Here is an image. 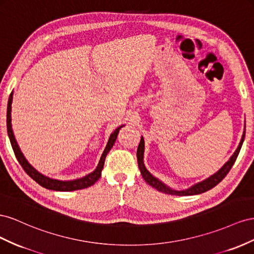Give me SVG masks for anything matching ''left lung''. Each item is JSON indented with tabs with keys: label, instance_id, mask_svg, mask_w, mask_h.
<instances>
[{
	"label": "left lung",
	"instance_id": "1",
	"mask_svg": "<svg viewBox=\"0 0 254 254\" xmlns=\"http://www.w3.org/2000/svg\"><path fill=\"white\" fill-rule=\"evenodd\" d=\"M245 139V131L244 134L242 136V140L238 144V147L236 149V151L234 152V154L230 157L229 161L224 164L222 167L217 171L216 173H214L213 176H211L209 178H207L206 180L202 181V182L195 184L193 186H191L190 188H188V190H171L170 187L166 186L163 182H161L158 179H156L155 177H153L151 175V173L147 170L146 166L143 164V152H144V140H143V137H141L140 142H139V146L138 149H137V162H138V167L139 170L141 172V176L144 179L146 182L151 185L155 190L165 192V193H169V194H176V195H191V194H199L202 192H205L209 190H212L213 187H215L217 184L223 180V178L228 175V172L230 171V169L232 168V166L234 165L236 158L238 156V153H240L241 148H242V144L244 142Z\"/></svg>",
	"mask_w": 254,
	"mask_h": 254
}]
</instances>
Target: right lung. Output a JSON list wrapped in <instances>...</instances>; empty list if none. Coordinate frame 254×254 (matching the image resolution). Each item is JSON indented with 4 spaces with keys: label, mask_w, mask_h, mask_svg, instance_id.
<instances>
[{
    "label": "right lung",
    "mask_w": 254,
    "mask_h": 254,
    "mask_svg": "<svg viewBox=\"0 0 254 254\" xmlns=\"http://www.w3.org/2000/svg\"><path fill=\"white\" fill-rule=\"evenodd\" d=\"M12 96H13V92L11 91L9 99H8V105H7V132H8V137H9L12 150L14 152V155H16L18 162L20 163L21 166H22V168L24 169V171L27 173V175L30 176L35 181V182H37L42 187L47 188V190H57V191H72V190H83V188H87V187H89V186L95 184L101 177V172H102V169H103L105 157H106L108 152H110V150L113 148L116 139H117V136H118L120 128L123 126L119 127L118 128H116V131H114V133H112V135L110 136V139H108L106 148L103 152L102 156H101V158H100L99 165L95 171H92L91 173H89V175H87L84 178L76 179L73 181H60V180L51 179V178L43 176L42 173L38 172L30 163L26 161V158L24 157L23 153L21 152V150L18 146L16 138H14L12 127H11Z\"/></svg>",
    "instance_id": "right-lung-1"
}]
</instances>
